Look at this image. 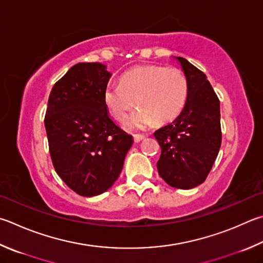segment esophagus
I'll list each match as a JSON object with an SVG mask.
<instances>
[{"label":"esophagus","mask_w":263,"mask_h":263,"mask_svg":"<svg viewBox=\"0 0 263 263\" xmlns=\"http://www.w3.org/2000/svg\"><path fill=\"white\" fill-rule=\"evenodd\" d=\"M133 139H135V142H140L141 140H144L145 139V137L144 136H141V135H135L133 136Z\"/></svg>","instance_id":"1"}]
</instances>
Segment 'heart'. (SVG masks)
Listing matches in <instances>:
<instances>
[{"label":"heart","instance_id":"heart-1","mask_svg":"<svg viewBox=\"0 0 263 263\" xmlns=\"http://www.w3.org/2000/svg\"><path fill=\"white\" fill-rule=\"evenodd\" d=\"M189 94L183 71L163 65H141L124 73L121 83H109L103 102L119 121L139 106L125 121L127 130H145L154 124L174 119L181 111Z\"/></svg>","mask_w":263,"mask_h":263}]
</instances>
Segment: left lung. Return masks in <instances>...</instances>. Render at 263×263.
Segmentation results:
<instances>
[{
	"label": "left lung",
	"mask_w": 263,
	"mask_h": 263,
	"mask_svg": "<svg viewBox=\"0 0 263 263\" xmlns=\"http://www.w3.org/2000/svg\"><path fill=\"white\" fill-rule=\"evenodd\" d=\"M189 83V94L178 117L155 131L161 146L157 170L175 189L202 184L216 160L222 141L219 100L206 74L187 60L176 57Z\"/></svg>",
	"instance_id": "1"
}]
</instances>
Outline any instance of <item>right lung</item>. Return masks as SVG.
I'll return each instance as SVG.
<instances>
[{
    "instance_id": "1",
    "label": "right lung",
    "mask_w": 263,
    "mask_h": 263,
    "mask_svg": "<svg viewBox=\"0 0 263 263\" xmlns=\"http://www.w3.org/2000/svg\"><path fill=\"white\" fill-rule=\"evenodd\" d=\"M111 73L101 63L73 65L54 87L45 126L57 175L83 197L110 189L133 144L109 117L103 92Z\"/></svg>"
}]
</instances>
